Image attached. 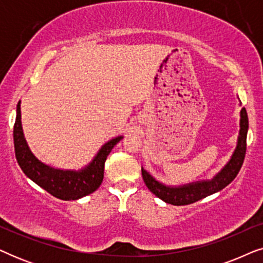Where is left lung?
<instances>
[{"label": "left lung", "instance_id": "1", "mask_svg": "<svg viewBox=\"0 0 263 263\" xmlns=\"http://www.w3.org/2000/svg\"><path fill=\"white\" fill-rule=\"evenodd\" d=\"M248 128H249L248 114L246 107H242L239 120V134L238 139H237L236 148L225 166L212 179H202V181L192 182L188 183V184L178 186L166 185L164 183L157 181L149 172H147L145 168L141 167L142 178L145 181L147 188L157 197L163 200L164 202L174 204V206H184V204L194 203L208 195L220 192L221 189H224L226 185H229L236 178L240 167H242L244 157H246Z\"/></svg>", "mask_w": 263, "mask_h": 263}]
</instances>
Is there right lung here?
Here are the masks:
<instances>
[{
  "instance_id": "obj_1",
  "label": "right lung",
  "mask_w": 263,
  "mask_h": 263,
  "mask_svg": "<svg viewBox=\"0 0 263 263\" xmlns=\"http://www.w3.org/2000/svg\"><path fill=\"white\" fill-rule=\"evenodd\" d=\"M20 103H17L16 106L13 136L17 164L24 174L52 196L64 201L79 200L96 192L103 182L106 158L111 149L123 139V136H117L104 143L91 163L81 170H63L52 167L39 160L28 147L21 124Z\"/></svg>"
}]
</instances>
